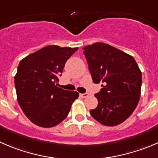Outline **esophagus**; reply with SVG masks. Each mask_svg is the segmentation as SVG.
Here are the masks:
<instances>
[{"mask_svg":"<svg viewBox=\"0 0 158 158\" xmlns=\"http://www.w3.org/2000/svg\"><path fill=\"white\" fill-rule=\"evenodd\" d=\"M79 96H80L82 98H86L89 96V93H80Z\"/></svg>","mask_w":158,"mask_h":158,"instance_id":"obj_1","label":"esophagus"}]
</instances>
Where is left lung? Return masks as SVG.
I'll return each instance as SVG.
<instances>
[{
	"label": "left lung",
	"instance_id": "1",
	"mask_svg": "<svg viewBox=\"0 0 158 158\" xmlns=\"http://www.w3.org/2000/svg\"><path fill=\"white\" fill-rule=\"evenodd\" d=\"M94 83L102 82L95 94L96 108L90 114L101 124L113 127L133 113L140 100L142 73L130 55L102 42L83 48Z\"/></svg>",
	"mask_w": 158,
	"mask_h": 158
}]
</instances>
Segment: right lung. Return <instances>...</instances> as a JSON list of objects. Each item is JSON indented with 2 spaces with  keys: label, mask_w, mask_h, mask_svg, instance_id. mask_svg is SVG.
Returning a JSON list of instances; mask_svg holds the SVG:
<instances>
[{
  "label": "right lung",
  "mask_w": 158,
  "mask_h": 158,
  "mask_svg": "<svg viewBox=\"0 0 158 158\" xmlns=\"http://www.w3.org/2000/svg\"><path fill=\"white\" fill-rule=\"evenodd\" d=\"M79 48L48 45L20 62L15 76L17 99L25 116L41 127H52L68 116L76 91L57 86L66 61Z\"/></svg>",
  "instance_id": "right-lung-1"
}]
</instances>
